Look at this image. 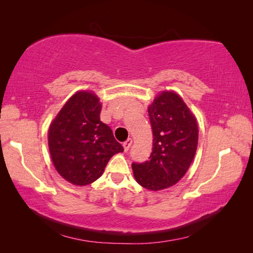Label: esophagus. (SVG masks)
I'll list each match as a JSON object with an SVG mask.
<instances>
[{"instance_id": "34e87169", "label": "esophagus", "mask_w": 253, "mask_h": 253, "mask_svg": "<svg viewBox=\"0 0 253 253\" xmlns=\"http://www.w3.org/2000/svg\"><path fill=\"white\" fill-rule=\"evenodd\" d=\"M131 143H132V139H127V140L123 143V147H124V151L127 152L129 148L131 147Z\"/></svg>"}]
</instances>
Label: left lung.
I'll use <instances>...</instances> for the list:
<instances>
[{
  "label": "left lung",
  "mask_w": 253,
  "mask_h": 253,
  "mask_svg": "<svg viewBox=\"0 0 253 253\" xmlns=\"http://www.w3.org/2000/svg\"><path fill=\"white\" fill-rule=\"evenodd\" d=\"M153 131L149 161L132 163L139 185L157 191L175 185L189 169L197 151L198 125L195 115L174 91H163L148 107Z\"/></svg>",
  "instance_id": "1"
}]
</instances>
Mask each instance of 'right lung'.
<instances>
[{"mask_svg":"<svg viewBox=\"0 0 253 253\" xmlns=\"http://www.w3.org/2000/svg\"><path fill=\"white\" fill-rule=\"evenodd\" d=\"M101 107L93 92L78 91L50 125L53 164L74 185L85 186L98 179L113 155L124 151L111 128L100 121Z\"/></svg>","mask_w":253,"mask_h":253,"instance_id":"obj_1","label":"right lung"}]
</instances>
